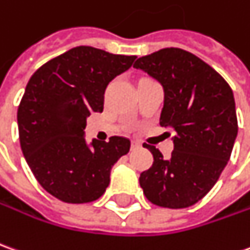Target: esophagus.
<instances>
[{
    "instance_id": "34e87169",
    "label": "esophagus",
    "mask_w": 250,
    "mask_h": 250,
    "mask_svg": "<svg viewBox=\"0 0 250 250\" xmlns=\"http://www.w3.org/2000/svg\"><path fill=\"white\" fill-rule=\"evenodd\" d=\"M142 145H141V142H138V141H131V149L132 150H137L139 149Z\"/></svg>"
}]
</instances>
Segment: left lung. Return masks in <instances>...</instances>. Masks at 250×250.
I'll return each instance as SVG.
<instances>
[{
    "label": "left lung",
    "mask_w": 250,
    "mask_h": 250,
    "mask_svg": "<svg viewBox=\"0 0 250 250\" xmlns=\"http://www.w3.org/2000/svg\"><path fill=\"white\" fill-rule=\"evenodd\" d=\"M134 67L162 85L160 125L174 132L170 158L145 143L154 161L139 184L155 206L189 207L214 187L231 154L238 132L233 90L211 66L181 48L138 58Z\"/></svg>",
    "instance_id": "left-lung-1"
}]
</instances>
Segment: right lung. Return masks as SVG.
I'll return each instance as SVG.
<instances>
[{
  "mask_svg": "<svg viewBox=\"0 0 250 250\" xmlns=\"http://www.w3.org/2000/svg\"><path fill=\"white\" fill-rule=\"evenodd\" d=\"M135 55L74 47L48 61L28 81L17 111L22 154L39 184L66 203H89L109 186L111 169L130 141L86 143V118L103 112L104 92Z\"/></svg>",
  "mask_w": 250,
  "mask_h": 250,
  "instance_id": "1",
  "label": "right lung"
}]
</instances>
